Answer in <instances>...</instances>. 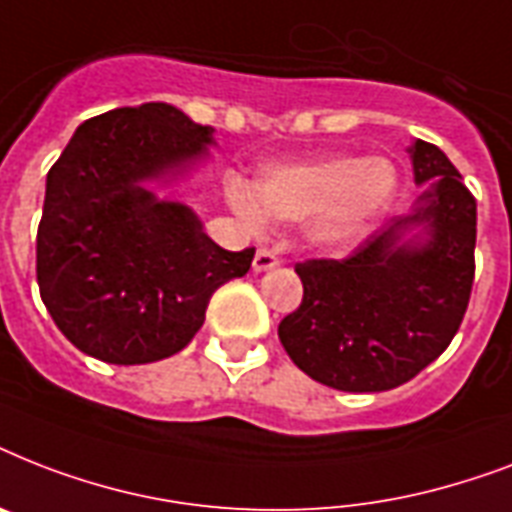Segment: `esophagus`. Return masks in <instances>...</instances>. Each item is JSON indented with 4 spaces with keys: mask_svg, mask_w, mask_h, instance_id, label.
Segmentation results:
<instances>
[{
    "mask_svg": "<svg viewBox=\"0 0 512 512\" xmlns=\"http://www.w3.org/2000/svg\"><path fill=\"white\" fill-rule=\"evenodd\" d=\"M276 265H279V257L273 255L271 249H257L255 260H252V268H255L257 273L271 271V268H276Z\"/></svg>",
    "mask_w": 512,
    "mask_h": 512,
    "instance_id": "1",
    "label": "esophagus"
}]
</instances>
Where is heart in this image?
<instances>
[{"instance_id": "1", "label": "heart", "mask_w": 512, "mask_h": 512, "mask_svg": "<svg viewBox=\"0 0 512 512\" xmlns=\"http://www.w3.org/2000/svg\"><path fill=\"white\" fill-rule=\"evenodd\" d=\"M398 191L396 167L382 156L319 154L268 164L255 185L228 180L233 212L252 228L273 220H305V236L324 252L356 247L388 212Z\"/></svg>"}]
</instances>
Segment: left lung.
Returning <instances> with one entry per match:
<instances>
[{"instance_id":"obj_1","label":"left lung","mask_w":512,"mask_h":512,"mask_svg":"<svg viewBox=\"0 0 512 512\" xmlns=\"http://www.w3.org/2000/svg\"><path fill=\"white\" fill-rule=\"evenodd\" d=\"M414 183L428 185L345 260H305L303 303L279 324L289 358L345 393L404 385L436 361L468 311L476 273V199L433 143L409 146Z\"/></svg>"}]
</instances>
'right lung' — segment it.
<instances>
[{"label":"right lung","mask_w":512,"mask_h":512,"mask_svg":"<svg viewBox=\"0 0 512 512\" xmlns=\"http://www.w3.org/2000/svg\"><path fill=\"white\" fill-rule=\"evenodd\" d=\"M215 146V130L170 103L114 108L79 124L47 172L36 281L52 321L108 364H151L183 350L209 297L249 271L188 204L159 199Z\"/></svg>","instance_id":"1"}]
</instances>
